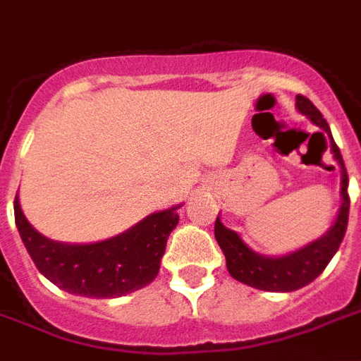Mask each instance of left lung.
<instances>
[{"mask_svg":"<svg viewBox=\"0 0 361 361\" xmlns=\"http://www.w3.org/2000/svg\"><path fill=\"white\" fill-rule=\"evenodd\" d=\"M295 106L315 126L321 127L329 135L331 150H333L336 162L341 164L342 204L334 226L323 238H319L317 242L305 245L303 250L290 253V255H284V257L272 259L253 253L242 242V238L235 234L234 230H228L220 222V219H216V222H214V238H216L220 250H222L224 257H226L228 272L235 280L243 282V284L259 288V290H267V292H292V290H298V288H303L305 284L313 282L321 272L325 271L329 261L333 259L336 250L341 247L344 234H346V226H348V173H346V168H344L341 150H338L336 142H334L326 119L321 116V111L313 106L310 98L298 94L295 96Z\"/></svg>","mask_w":361,"mask_h":361,"instance_id":"8db88e82","label":"left lung"}]
</instances>
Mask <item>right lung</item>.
I'll list each match as a JSON object with an SVG mask.
<instances>
[{"label":"right lung","instance_id":"1","mask_svg":"<svg viewBox=\"0 0 361 361\" xmlns=\"http://www.w3.org/2000/svg\"><path fill=\"white\" fill-rule=\"evenodd\" d=\"M178 220L173 207L150 214L111 240L71 245L38 234L15 197V224L36 269L61 290L87 298H118L157 279L168 235Z\"/></svg>","mask_w":361,"mask_h":361}]
</instances>
